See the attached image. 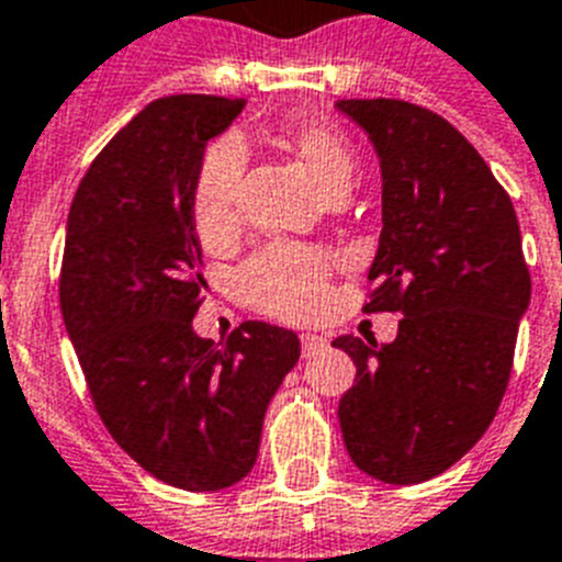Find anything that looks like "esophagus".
Instances as JSON below:
<instances>
[{
  "label": "esophagus",
  "instance_id": "34e87169",
  "mask_svg": "<svg viewBox=\"0 0 562 562\" xmlns=\"http://www.w3.org/2000/svg\"><path fill=\"white\" fill-rule=\"evenodd\" d=\"M328 348V339L316 334H302V356H316Z\"/></svg>",
  "mask_w": 562,
  "mask_h": 562
}]
</instances>
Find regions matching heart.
Listing matches in <instances>:
<instances>
[{
    "mask_svg": "<svg viewBox=\"0 0 562 562\" xmlns=\"http://www.w3.org/2000/svg\"><path fill=\"white\" fill-rule=\"evenodd\" d=\"M291 146L314 169L330 198H345L359 172V155L341 130L328 124H300L291 130ZM246 146L237 138L214 140L203 153L192 189L194 228L206 243H217L237 228L240 217ZM330 257L296 246H271L246 262L240 288L262 314L280 319H308L325 305Z\"/></svg>",
    "mask_w": 562,
    "mask_h": 562,
    "instance_id": "heart-1",
    "label": "heart"
}]
</instances>
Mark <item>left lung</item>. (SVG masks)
Returning a JSON list of instances; mask_svg holds the SVG:
<instances>
[{
  "label": "left lung",
  "instance_id": "8db88e82",
  "mask_svg": "<svg viewBox=\"0 0 562 562\" xmlns=\"http://www.w3.org/2000/svg\"><path fill=\"white\" fill-rule=\"evenodd\" d=\"M382 164V237L364 311L402 314L390 345L339 336L356 382L339 402L353 463L422 484L495 418L531 277L509 194L447 119L398 99L339 101Z\"/></svg>",
  "mask_w": 562,
  "mask_h": 562
}]
</instances>
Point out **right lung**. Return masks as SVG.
I'll use <instances>...</instances> for the list:
<instances>
[{"instance_id":"obj_1","label":"right lung","mask_w":562,"mask_h":562,"mask_svg":"<svg viewBox=\"0 0 562 562\" xmlns=\"http://www.w3.org/2000/svg\"><path fill=\"white\" fill-rule=\"evenodd\" d=\"M246 106L221 95L146 104L92 160L67 214L58 302L101 422L126 456L178 490L251 472L262 418L300 362L294 330L243 322L200 339L192 189L203 149Z\"/></svg>"}]
</instances>
